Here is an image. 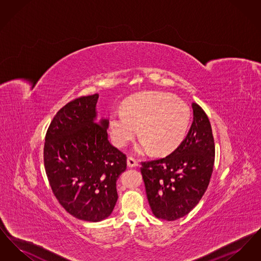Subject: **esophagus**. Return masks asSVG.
Listing matches in <instances>:
<instances>
[{"instance_id":"esophagus-1","label":"esophagus","mask_w":261,"mask_h":261,"mask_svg":"<svg viewBox=\"0 0 261 261\" xmlns=\"http://www.w3.org/2000/svg\"><path fill=\"white\" fill-rule=\"evenodd\" d=\"M127 164H128L129 167H136V166L139 165V162H138V161L135 160V159L129 156V158L127 159Z\"/></svg>"}]
</instances>
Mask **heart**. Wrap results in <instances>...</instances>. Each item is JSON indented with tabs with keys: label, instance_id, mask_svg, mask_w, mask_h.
Returning a JSON list of instances; mask_svg holds the SVG:
<instances>
[{
	"label": "heart",
	"instance_id": "heart-1",
	"mask_svg": "<svg viewBox=\"0 0 261 261\" xmlns=\"http://www.w3.org/2000/svg\"><path fill=\"white\" fill-rule=\"evenodd\" d=\"M190 122V110L182 99L171 94L148 91L126 99L123 112H113L109 126L112 142L122 148L139 134L143 136L134 150L145 154L154 150L166 154L185 138Z\"/></svg>",
	"mask_w": 261,
	"mask_h": 261
}]
</instances>
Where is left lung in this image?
Listing matches in <instances>:
<instances>
[{"instance_id":"left-lung-1","label":"left lung","mask_w":261,"mask_h":261,"mask_svg":"<svg viewBox=\"0 0 261 261\" xmlns=\"http://www.w3.org/2000/svg\"><path fill=\"white\" fill-rule=\"evenodd\" d=\"M193 123L180 146L164 159L142 162L141 172L150 210L158 218L174 221L187 215L202 198L214 164L211 122L193 102Z\"/></svg>"}]
</instances>
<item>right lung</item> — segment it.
Returning a JSON list of instances; mask_svg holds the SVG:
<instances>
[{
  "label": "right lung",
  "instance_id": "1",
  "mask_svg": "<svg viewBox=\"0 0 261 261\" xmlns=\"http://www.w3.org/2000/svg\"><path fill=\"white\" fill-rule=\"evenodd\" d=\"M99 94L66 103L55 115L45 138L44 164L54 195L76 218H108L118 199L116 181L126 155L108 138L109 119L98 118Z\"/></svg>",
  "mask_w": 261,
  "mask_h": 261
}]
</instances>
